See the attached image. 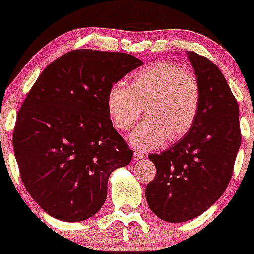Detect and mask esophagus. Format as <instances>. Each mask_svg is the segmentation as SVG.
Segmentation results:
<instances>
[{
  "label": "esophagus",
  "mask_w": 254,
  "mask_h": 254,
  "mask_svg": "<svg viewBox=\"0 0 254 254\" xmlns=\"http://www.w3.org/2000/svg\"><path fill=\"white\" fill-rule=\"evenodd\" d=\"M142 158H145V155L141 152H137V151H134V160L135 161H140L142 160Z\"/></svg>",
  "instance_id": "34e87169"
}]
</instances>
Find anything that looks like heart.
<instances>
[{
  "label": "heart",
  "mask_w": 254,
  "mask_h": 254,
  "mask_svg": "<svg viewBox=\"0 0 254 254\" xmlns=\"http://www.w3.org/2000/svg\"><path fill=\"white\" fill-rule=\"evenodd\" d=\"M200 102L196 78L171 61L140 71L131 87L117 82L107 97L113 124L123 131L134 127L145 108V120L129 137V142L142 151L161 147L168 137L176 141L184 136L195 124Z\"/></svg>",
  "instance_id": "heart-1"
}]
</instances>
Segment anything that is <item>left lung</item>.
Returning a JSON list of instances; mask_svg holds the SVG:
<instances>
[{
	"label": "left lung",
	"mask_w": 254,
	"mask_h": 254,
	"mask_svg": "<svg viewBox=\"0 0 254 254\" xmlns=\"http://www.w3.org/2000/svg\"><path fill=\"white\" fill-rule=\"evenodd\" d=\"M201 94L195 124L168 150L148 156L156 177L146 200L167 222L199 216L224 194L241 145L237 101L221 71L194 51H187Z\"/></svg>",
	"instance_id": "1"
}]
</instances>
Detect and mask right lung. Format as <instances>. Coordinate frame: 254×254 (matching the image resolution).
Listing matches in <instances>:
<instances>
[{
    "instance_id": "obj_1",
    "label": "right lung",
    "mask_w": 254,
    "mask_h": 254,
    "mask_svg": "<svg viewBox=\"0 0 254 254\" xmlns=\"http://www.w3.org/2000/svg\"><path fill=\"white\" fill-rule=\"evenodd\" d=\"M142 64L130 54L78 49L35 81L18 112L13 148L23 184L50 216L77 222L96 215L111 173L131 162L107 97Z\"/></svg>"
}]
</instances>
